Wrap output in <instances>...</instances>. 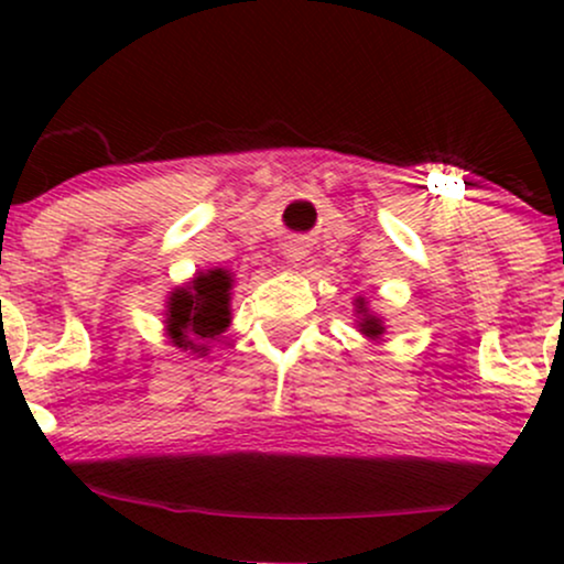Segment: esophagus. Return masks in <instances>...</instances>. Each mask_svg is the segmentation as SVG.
<instances>
[{
	"mask_svg": "<svg viewBox=\"0 0 564 564\" xmlns=\"http://www.w3.org/2000/svg\"><path fill=\"white\" fill-rule=\"evenodd\" d=\"M283 254H286V260L294 264V268H302L304 260H307V249H304V243L300 241V238L283 243Z\"/></svg>",
	"mask_w": 564,
	"mask_h": 564,
	"instance_id": "34e87169",
	"label": "esophagus"
}]
</instances>
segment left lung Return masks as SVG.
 <instances>
[{
	"instance_id": "8db88e82",
	"label": "left lung",
	"mask_w": 564,
	"mask_h": 564,
	"mask_svg": "<svg viewBox=\"0 0 564 564\" xmlns=\"http://www.w3.org/2000/svg\"><path fill=\"white\" fill-rule=\"evenodd\" d=\"M355 328H358L360 334L366 336V339H371V341H379L381 336H384V332H387V326H384V321L379 318L377 313H373L371 307H368V302H366V296H355Z\"/></svg>"
}]
</instances>
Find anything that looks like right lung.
<instances>
[{"label":"right lung","mask_w":564,"mask_h":564,"mask_svg":"<svg viewBox=\"0 0 564 564\" xmlns=\"http://www.w3.org/2000/svg\"><path fill=\"white\" fill-rule=\"evenodd\" d=\"M232 273L225 268L200 270L185 281L183 286L172 289L166 296L164 310V334L172 347L187 355L204 358L209 355V345L225 328L230 326V291Z\"/></svg>","instance_id":"add662e5"}]
</instances>
